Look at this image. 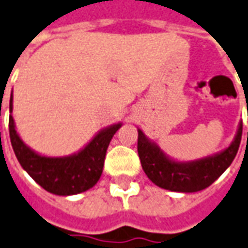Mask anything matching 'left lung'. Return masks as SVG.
Wrapping results in <instances>:
<instances>
[{"mask_svg":"<svg viewBox=\"0 0 248 248\" xmlns=\"http://www.w3.org/2000/svg\"><path fill=\"white\" fill-rule=\"evenodd\" d=\"M242 130L240 121L233 141L220 152L191 161H179L166 155L138 129V156L144 172L156 186L178 193H195L209 187L231 166L240 145Z\"/></svg>","mask_w":248,"mask_h":248,"instance_id":"8db88e82","label":"left lung"}]
</instances>
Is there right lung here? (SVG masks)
<instances>
[{
  "mask_svg": "<svg viewBox=\"0 0 248 248\" xmlns=\"http://www.w3.org/2000/svg\"><path fill=\"white\" fill-rule=\"evenodd\" d=\"M9 136L20 166L39 186L55 195H75L95 186L100 179L106 152L111 138L119 130L122 122L110 124L97 131L93 138L78 152L67 156H46L25 144L16 130L13 111V93L9 103Z\"/></svg>",
  "mask_w": 248,
  "mask_h": 248,
  "instance_id": "right-lung-1",
  "label": "right lung"
}]
</instances>
